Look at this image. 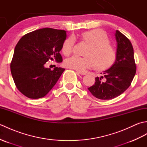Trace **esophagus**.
<instances>
[{
	"label": "esophagus",
	"mask_w": 147,
	"mask_h": 147,
	"mask_svg": "<svg viewBox=\"0 0 147 147\" xmlns=\"http://www.w3.org/2000/svg\"><path fill=\"white\" fill-rule=\"evenodd\" d=\"M78 73H79L80 74H82V75H85L86 74V73H85V72H80V71H77Z\"/></svg>",
	"instance_id": "obj_1"
}]
</instances>
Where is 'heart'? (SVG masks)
<instances>
[{"instance_id": "b5f03b06", "label": "heart", "mask_w": 147, "mask_h": 147, "mask_svg": "<svg viewBox=\"0 0 147 147\" xmlns=\"http://www.w3.org/2000/svg\"><path fill=\"white\" fill-rule=\"evenodd\" d=\"M83 41L89 43L85 52V57L72 56L64 62L65 67L80 72H85L88 69L96 67L100 69L109 68L114 64L117 53L113 46L109 43V39L105 32L94 29L83 33ZM75 45V39L70 36L65 40L62 47V51L65 55H70Z\"/></svg>"}]
</instances>
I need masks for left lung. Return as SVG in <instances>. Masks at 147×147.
Instances as JSON below:
<instances>
[{"instance_id": "8db88e82", "label": "left lung", "mask_w": 147, "mask_h": 147, "mask_svg": "<svg viewBox=\"0 0 147 147\" xmlns=\"http://www.w3.org/2000/svg\"><path fill=\"white\" fill-rule=\"evenodd\" d=\"M115 35L117 48L114 64L103 72V76L95 78L94 85L88 88L98 99L110 100L121 95L129 88L136 74V65L131 43L118 30Z\"/></svg>"}]
</instances>
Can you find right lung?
I'll use <instances>...</instances> for the list:
<instances>
[{"label": "right lung", "instance_id": "obj_1", "mask_svg": "<svg viewBox=\"0 0 147 147\" xmlns=\"http://www.w3.org/2000/svg\"><path fill=\"white\" fill-rule=\"evenodd\" d=\"M66 38L65 30L50 28L24 35L16 45L11 62V71L16 86L26 97L45 96L57 83L65 69L54 70L44 64L55 59L62 61L59 52Z\"/></svg>", "mask_w": 147, "mask_h": 147}]
</instances>
